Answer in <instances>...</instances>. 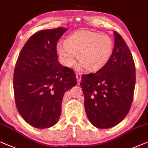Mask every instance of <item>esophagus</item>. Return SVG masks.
<instances>
[{"mask_svg": "<svg viewBox=\"0 0 148 148\" xmlns=\"http://www.w3.org/2000/svg\"><path fill=\"white\" fill-rule=\"evenodd\" d=\"M76 78H77V81L78 83H79L80 81V79H81V74L79 72H76Z\"/></svg>", "mask_w": 148, "mask_h": 148, "instance_id": "esophagus-1", "label": "esophagus"}]
</instances>
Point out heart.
I'll list each match as a JSON object with an SVG mask.
<instances>
[{
    "label": "heart",
    "instance_id": "1",
    "mask_svg": "<svg viewBox=\"0 0 148 148\" xmlns=\"http://www.w3.org/2000/svg\"><path fill=\"white\" fill-rule=\"evenodd\" d=\"M113 41L108 35L80 29L69 35L64 45L58 44L57 53L62 62L70 67L75 62L76 56L80 62V68L93 71L102 68L111 56Z\"/></svg>",
    "mask_w": 148,
    "mask_h": 148
}]
</instances>
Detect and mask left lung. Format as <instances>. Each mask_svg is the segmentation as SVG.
<instances>
[{
	"label": "left lung",
	"instance_id": "obj_1",
	"mask_svg": "<svg viewBox=\"0 0 148 148\" xmlns=\"http://www.w3.org/2000/svg\"><path fill=\"white\" fill-rule=\"evenodd\" d=\"M114 47L108 62L94 74H82L80 85L90 123L109 129L129 113L135 86V66L125 41L114 31Z\"/></svg>",
	"mask_w": 148,
	"mask_h": 148
}]
</instances>
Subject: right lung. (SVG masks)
I'll list each match as a JSON object with an SVG mask.
<instances>
[{"instance_id": "obj_1", "label": "right lung", "mask_w": 148, "mask_h": 148, "mask_svg": "<svg viewBox=\"0 0 148 148\" xmlns=\"http://www.w3.org/2000/svg\"><path fill=\"white\" fill-rule=\"evenodd\" d=\"M68 28L37 32L23 47L15 64L13 90L17 110L38 129L56 125L64 93L77 84L74 70L58 62L57 42Z\"/></svg>"}]
</instances>
